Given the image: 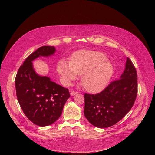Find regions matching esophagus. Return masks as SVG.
I'll return each instance as SVG.
<instances>
[{
    "mask_svg": "<svg viewBox=\"0 0 155 155\" xmlns=\"http://www.w3.org/2000/svg\"><path fill=\"white\" fill-rule=\"evenodd\" d=\"M77 94V91H72L71 92V96H75Z\"/></svg>",
    "mask_w": 155,
    "mask_h": 155,
    "instance_id": "esophagus-1",
    "label": "esophagus"
}]
</instances>
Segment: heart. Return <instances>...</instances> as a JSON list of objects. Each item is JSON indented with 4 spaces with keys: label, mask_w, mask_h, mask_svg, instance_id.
Returning a JSON list of instances; mask_svg holds the SVG:
<instances>
[{
    "label": "heart",
    "mask_w": 155,
    "mask_h": 155,
    "mask_svg": "<svg viewBox=\"0 0 155 155\" xmlns=\"http://www.w3.org/2000/svg\"><path fill=\"white\" fill-rule=\"evenodd\" d=\"M58 71L66 85L75 80L78 75H82L81 82L84 89L96 93L108 85L114 75L115 68L104 54L82 50L74 54L70 64L61 60L58 64Z\"/></svg>",
    "instance_id": "heart-1"
}]
</instances>
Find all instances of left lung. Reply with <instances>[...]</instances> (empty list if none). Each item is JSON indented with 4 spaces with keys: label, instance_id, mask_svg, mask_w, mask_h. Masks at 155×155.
Returning a JSON list of instances; mask_svg holds the SVG:
<instances>
[{
    "label": "left lung",
    "instance_id": "8db88e82",
    "mask_svg": "<svg viewBox=\"0 0 155 155\" xmlns=\"http://www.w3.org/2000/svg\"><path fill=\"white\" fill-rule=\"evenodd\" d=\"M137 94V72L132 62L126 58L125 68L119 80L110 83L100 93H85L84 117L97 127L112 126L130 111Z\"/></svg>",
    "mask_w": 155,
    "mask_h": 155
}]
</instances>
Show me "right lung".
Masks as SVG:
<instances>
[{
    "label": "right lung",
    "instance_id": "right-lung-1",
    "mask_svg": "<svg viewBox=\"0 0 155 155\" xmlns=\"http://www.w3.org/2000/svg\"><path fill=\"white\" fill-rule=\"evenodd\" d=\"M56 50L43 46L29 55L19 68L15 86L18 102L28 118L39 126L54 123L61 115L70 97L69 90L53 81L50 77L38 75L32 62L39 57H50Z\"/></svg>",
    "mask_w": 155,
    "mask_h": 155
}]
</instances>
